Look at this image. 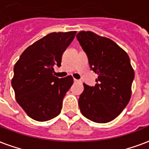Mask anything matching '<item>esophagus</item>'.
Returning a JSON list of instances; mask_svg holds the SVG:
<instances>
[{"instance_id": "obj_1", "label": "esophagus", "mask_w": 149, "mask_h": 149, "mask_svg": "<svg viewBox=\"0 0 149 149\" xmlns=\"http://www.w3.org/2000/svg\"><path fill=\"white\" fill-rule=\"evenodd\" d=\"M74 82H78L79 80H78V79H74Z\"/></svg>"}]
</instances>
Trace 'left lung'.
Returning a JSON list of instances; mask_svg holds the SVG:
<instances>
[{
	"label": "left lung",
	"mask_w": 149,
	"mask_h": 149,
	"mask_svg": "<svg viewBox=\"0 0 149 149\" xmlns=\"http://www.w3.org/2000/svg\"><path fill=\"white\" fill-rule=\"evenodd\" d=\"M98 74L95 86L84 84L78 105L85 117L95 123L115 119L128 104L134 78L128 55L116 42L95 33L81 31L76 36Z\"/></svg>",
	"instance_id": "8db88e82"
}]
</instances>
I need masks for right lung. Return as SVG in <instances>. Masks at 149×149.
I'll use <instances>...</instances> for the list:
<instances>
[{"mask_svg": "<svg viewBox=\"0 0 149 149\" xmlns=\"http://www.w3.org/2000/svg\"><path fill=\"white\" fill-rule=\"evenodd\" d=\"M75 34L49 33L28 47L15 64L11 85L16 101L35 120L47 121L61 113L73 78L54 76V67L61 66L62 55Z\"/></svg>", "mask_w": 149, "mask_h": 149, "instance_id": "right-lung-1", "label": "right lung"}]
</instances>
